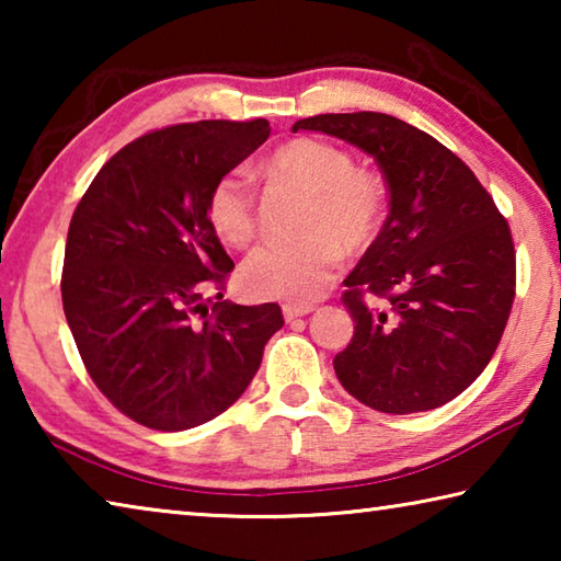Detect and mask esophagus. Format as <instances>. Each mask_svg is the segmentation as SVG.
<instances>
[{
	"mask_svg": "<svg viewBox=\"0 0 561 561\" xmlns=\"http://www.w3.org/2000/svg\"><path fill=\"white\" fill-rule=\"evenodd\" d=\"M314 309H317V304H284V307H282L284 319H287V321L299 319V317H307Z\"/></svg>",
	"mask_w": 561,
	"mask_h": 561,
	"instance_id": "obj_1",
	"label": "esophagus"
}]
</instances>
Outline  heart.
<instances>
[{
    "mask_svg": "<svg viewBox=\"0 0 561 561\" xmlns=\"http://www.w3.org/2000/svg\"><path fill=\"white\" fill-rule=\"evenodd\" d=\"M272 175L311 195L299 242L262 244L247 257L242 287L252 297L307 304L324 291L341 264V250L360 252L381 232L386 183L356 168L346 148L321 138H297L267 160ZM207 220L222 242L252 244L257 237V193L242 168L227 170L207 195Z\"/></svg>",
    "mask_w": 561,
    "mask_h": 561,
    "instance_id": "b5f03b06",
    "label": "heart"
}]
</instances>
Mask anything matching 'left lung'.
<instances>
[{"label": "left lung", "mask_w": 561, "mask_h": 561, "mask_svg": "<svg viewBox=\"0 0 561 561\" xmlns=\"http://www.w3.org/2000/svg\"><path fill=\"white\" fill-rule=\"evenodd\" d=\"M321 130L376 158L388 217L344 279L356 321L336 354L341 386L381 413L433 411L490 364L515 301V242L472 170L428 133L388 113H321Z\"/></svg>", "instance_id": "8db88e82"}]
</instances>
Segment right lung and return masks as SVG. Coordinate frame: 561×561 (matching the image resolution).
<instances>
[{"instance_id": "1", "label": "right lung", "mask_w": 561, "mask_h": 561, "mask_svg": "<svg viewBox=\"0 0 561 561\" xmlns=\"http://www.w3.org/2000/svg\"><path fill=\"white\" fill-rule=\"evenodd\" d=\"M270 123L201 121L130 140L93 178L66 237L61 301L83 366L123 415L187 431L227 411L284 324L222 301L234 262L207 220L215 180Z\"/></svg>"}]
</instances>
